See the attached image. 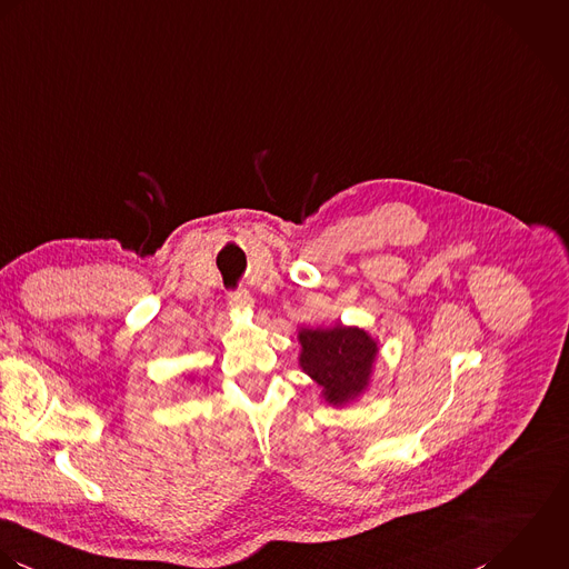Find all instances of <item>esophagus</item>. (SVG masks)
Here are the masks:
<instances>
[{
	"label": "esophagus",
	"instance_id": "34e87169",
	"mask_svg": "<svg viewBox=\"0 0 569 569\" xmlns=\"http://www.w3.org/2000/svg\"><path fill=\"white\" fill-rule=\"evenodd\" d=\"M228 303H230V308H234V310H248V312L252 310V297L248 295V290L230 292Z\"/></svg>",
	"mask_w": 569,
	"mask_h": 569
}]
</instances>
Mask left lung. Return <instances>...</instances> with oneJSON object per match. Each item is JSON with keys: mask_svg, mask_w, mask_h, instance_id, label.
Segmentation results:
<instances>
[{"mask_svg": "<svg viewBox=\"0 0 569 569\" xmlns=\"http://www.w3.org/2000/svg\"><path fill=\"white\" fill-rule=\"evenodd\" d=\"M297 339L299 367L321 387L328 405L347 407L369 389L380 347L367 330L342 323L301 328Z\"/></svg>", "mask_w": 569, "mask_h": 569, "instance_id": "left-lung-1", "label": "left lung"}]
</instances>
